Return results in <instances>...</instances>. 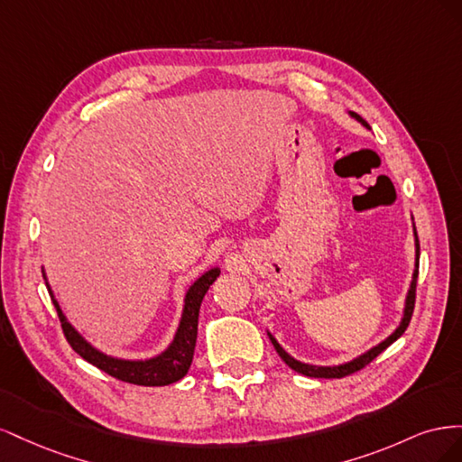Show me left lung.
Segmentation results:
<instances>
[{
    "label": "left lung",
    "mask_w": 462,
    "mask_h": 462,
    "mask_svg": "<svg viewBox=\"0 0 462 462\" xmlns=\"http://www.w3.org/2000/svg\"><path fill=\"white\" fill-rule=\"evenodd\" d=\"M348 116H351L353 119H356V121L362 125V127L370 129V125H368L365 119H362L358 114H355V111H348ZM412 233H414V270H412V279H411V285H409V291H407V297H404L402 316H401V319H399V326H397L393 331H391L383 341H380L377 345L370 346L368 351H365V353L355 356V358H351V360L341 362V365H329V366L306 365V362H300V360H297L295 356H291V355L285 351V348H283L282 345H279V341L273 337L272 331L265 329V331H268L270 341H272L273 346H275L277 355L283 358V362H285V365H287L291 370H295V372H299V374H302V375H309V377H343V375L353 374V372H356V370H360V368H365V366L368 365V362H372L377 355H380L382 351H385V348H387L391 343H395V341L401 337V335L404 333V329L409 328L411 316H412V310H414V291H416V279H418V260H420V245H418V235H416V227H414V217H412Z\"/></svg>",
    "instance_id": "8db88e82"
}]
</instances>
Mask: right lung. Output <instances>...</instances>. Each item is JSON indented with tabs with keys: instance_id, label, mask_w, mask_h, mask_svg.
Listing matches in <instances>:
<instances>
[{
	"instance_id": "right-lung-1",
	"label": "right lung",
	"mask_w": 462,
	"mask_h": 462,
	"mask_svg": "<svg viewBox=\"0 0 462 462\" xmlns=\"http://www.w3.org/2000/svg\"><path fill=\"white\" fill-rule=\"evenodd\" d=\"M219 273H221V270L217 268V265H214V268H209L200 277L194 279V283H190V287L185 292L183 312H180V319H179V326L175 329L173 339L160 355L150 356V358H123V356H114V355H107V353L100 351V348L94 346L88 339H85V335H82L71 324V321L67 319L58 299H55V295H53L51 285L46 277V270L42 268V275H44V282H46L48 292L51 297V302L55 306V310H58V316H60L61 326H63V333H65L69 345L73 346V351L77 355H80L87 362H90L92 366L117 377V380H121V382L134 383V385H146V387L170 385V383L183 380V377L187 375L192 356H194V346H197L200 304H202V299L208 292L209 285L216 282Z\"/></svg>"
}]
</instances>
